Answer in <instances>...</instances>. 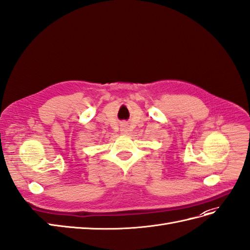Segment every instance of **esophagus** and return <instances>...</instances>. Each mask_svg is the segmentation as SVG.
<instances>
[{"mask_svg": "<svg viewBox=\"0 0 250 250\" xmlns=\"http://www.w3.org/2000/svg\"><path fill=\"white\" fill-rule=\"evenodd\" d=\"M121 133H123V134H126L127 133V127H126L125 125H121Z\"/></svg>", "mask_w": 250, "mask_h": 250, "instance_id": "esophagus-1", "label": "esophagus"}]
</instances>
